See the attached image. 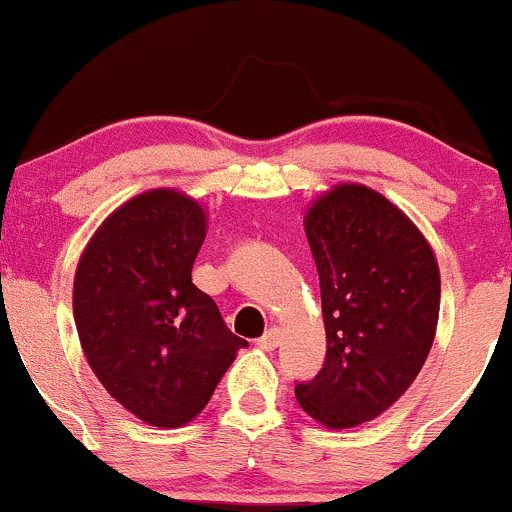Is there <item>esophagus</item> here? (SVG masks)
<instances>
[{
	"instance_id": "34e87169",
	"label": "esophagus",
	"mask_w": 512,
	"mask_h": 512,
	"mask_svg": "<svg viewBox=\"0 0 512 512\" xmlns=\"http://www.w3.org/2000/svg\"><path fill=\"white\" fill-rule=\"evenodd\" d=\"M278 343H281V331H278L276 326H271L261 338H258V346H261L263 351H273Z\"/></svg>"
}]
</instances>
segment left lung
<instances>
[{"label":"left lung","instance_id":"obj_1","mask_svg":"<svg viewBox=\"0 0 512 512\" xmlns=\"http://www.w3.org/2000/svg\"><path fill=\"white\" fill-rule=\"evenodd\" d=\"M321 281L326 361L296 383L298 406L326 428L373 421L411 388L440 311V271L418 226L378 191L338 184L306 211Z\"/></svg>","mask_w":512,"mask_h":512}]
</instances>
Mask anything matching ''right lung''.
Listing matches in <instances>:
<instances>
[{"instance_id": "right-lung-1", "label": "right lung", "mask_w": 512, "mask_h": 512, "mask_svg": "<svg viewBox=\"0 0 512 512\" xmlns=\"http://www.w3.org/2000/svg\"><path fill=\"white\" fill-rule=\"evenodd\" d=\"M206 214L176 189L121 204L74 276V321L91 371L139 421L179 428L214 396L236 351L214 298L191 283Z\"/></svg>"}]
</instances>
